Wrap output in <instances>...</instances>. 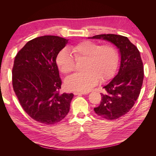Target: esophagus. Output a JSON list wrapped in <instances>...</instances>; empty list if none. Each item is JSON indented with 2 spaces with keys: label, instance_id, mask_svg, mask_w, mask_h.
I'll return each instance as SVG.
<instances>
[{
  "label": "esophagus",
  "instance_id": "1",
  "mask_svg": "<svg viewBox=\"0 0 156 156\" xmlns=\"http://www.w3.org/2000/svg\"><path fill=\"white\" fill-rule=\"evenodd\" d=\"M73 94H74V95H82V94H85V93L75 91V92H73Z\"/></svg>",
  "mask_w": 156,
  "mask_h": 156
}]
</instances>
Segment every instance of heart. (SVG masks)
<instances>
[{
    "mask_svg": "<svg viewBox=\"0 0 156 156\" xmlns=\"http://www.w3.org/2000/svg\"><path fill=\"white\" fill-rule=\"evenodd\" d=\"M72 53L77 60L86 58L83 72L68 77L65 86L69 90L87 92L98 83L111 78L119 62V55L112 45H101L98 42L83 41L72 47ZM60 70L64 74L72 72L75 68L73 55L67 49L61 50L56 58Z\"/></svg>",
    "mask_w": 156,
    "mask_h": 156,
    "instance_id": "heart-1",
    "label": "heart"
}]
</instances>
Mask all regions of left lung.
I'll return each instance as SVG.
<instances>
[{
  "label": "left lung",
  "instance_id": "obj_1",
  "mask_svg": "<svg viewBox=\"0 0 156 156\" xmlns=\"http://www.w3.org/2000/svg\"><path fill=\"white\" fill-rule=\"evenodd\" d=\"M90 38L103 39L119 49L121 63L119 72L107 85L103 87L101 100L94 108L98 115L107 120H115L128 112L140 92L144 79V67L140 52L126 36L108 34Z\"/></svg>",
  "mask_w": 156,
  "mask_h": 156
}]
</instances>
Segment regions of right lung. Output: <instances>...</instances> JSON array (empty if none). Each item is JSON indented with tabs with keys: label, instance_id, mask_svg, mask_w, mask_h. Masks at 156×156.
<instances>
[{
	"label": "right lung",
	"instance_id": "right-lung-1",
	"mask_svg": "<svg viewBox=\"0 0 156 156\" xmlns=\"http://www.w3.org/2000/svg\"><path fill=\"white\" fill-rule=\"evenodd\" d=\"M68 40L44 36L28 41L18 52L12 68V85L27 114L41 124L53 125L69 111L72 93L60 94L62 81L56 58Z\"/></svg>",
	"mask_w": 156,
	"mask_h": 156
}]
</instances>
